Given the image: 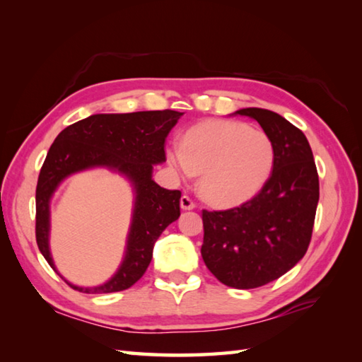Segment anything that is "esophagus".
<instances>
[{
  "label": "esophagus",
  "mask_w": 362,
  "mask_h": 362,
  "mask_svg": "<svg viewBox=\"0 0 362 362\" xmlns=\"http://www.w3.org/2000/svg\"><path fill=\"white\" fill-rule=\"evenodd\" d=\"M180 206L183 210H193V209H196V202L188 194H183L180 197Z\"/></svg>",
  "instance_id": "esophagus-1"
}]
</instances>
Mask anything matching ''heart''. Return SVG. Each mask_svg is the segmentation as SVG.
I'll return each instance as SVG.
<instances>
[{
  "mask_svg": "<svg viewBox=\"0 0 362 362\" xmlns=\"http://www.w3.org/2000/svg\"><path fill=\"white\" fill-rule=\"evenodd\" d=\"M168 163L183 177L200 175L199 189L214 205H236L266 185L275 165V144L264 130L244 122L209 119L188 129Z\"/></svg>",
  "mask_w": 362,
  "mask_h": 362,
  "instance_id": "1",
  "label": "heart"
}]
</instances>
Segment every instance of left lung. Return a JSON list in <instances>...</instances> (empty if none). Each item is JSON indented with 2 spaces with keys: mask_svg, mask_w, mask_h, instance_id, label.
Returning a JSON list of instances; mask_svg holds the SVG:
<instances>
[{
  "mask_svg": "<svg viewBox=\"0 0 362 362\" xmlns=\"http://www.w3.org/2000/svg\"><path fill=\"white\" fill-rule=\"evenodd\" d=\"M238 115L259 122L275 144L274 171L249 201L228 210H202V258L216 279L252 289L280 279L308 250L319 202L311 146L281 115L249 107Z\"/></svg>",
  "mask_w": 362,
  "mask_h": 362,
  "instance_id": "obj_1",
  "label": "left lung"
}]
</instances>
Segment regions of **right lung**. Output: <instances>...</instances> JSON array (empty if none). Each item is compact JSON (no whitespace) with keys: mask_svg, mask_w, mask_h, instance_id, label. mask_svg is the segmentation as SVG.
<instances>
[{"mask_svg":"<svg viewBox=\"0 0 362 362\" xmlns=\"http://www.w3.org/2000/svg\"><path fill=\"white\" fill-rule=\"evenodd\" d=\"M183 113L152 110L91 115L68 126L51 144L38 174L35 189V240L42 255L54 267L49 247V199L66 175L93 166H109L134 182L136 199L126 258L112 280L81 292L105 294L132 286L152 259L161 232L180 216L179 189H165L152 180V166L166 160L165 140Z\"/></svg>","mask_w":362,"mask_h":362,"instance_id":"add662e5","label":"right lung"}]
</instances>
